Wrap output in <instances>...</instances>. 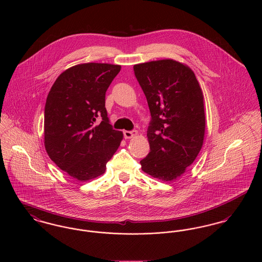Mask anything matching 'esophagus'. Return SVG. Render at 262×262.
<instances>
[{
	"label": "esophagus",
	"instance_id": "34e87169",
	"mask_svg": "<svg viewBox=\"0 0 262 262\" xmlns=\"http://www.w3.org/2000/svg\"><path fill=\"white\" fill-rule=\"evenodd\" d=\"M124 137L126 139H130L132 137H134L136 134H137V131L136 130H133V131H124Z\"/></svg>",
	"mask_w": 262,
	"mask_h": 262
}]
</instances>
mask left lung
<instances>
[{"label":"left lung","instance_id":"8db88e82","mask_svg":"<svg viewBox=\"0 0 262 262\" xmlns=\"http://www.w3.org/2000/svg\"><path fill=\"white\" fill-rule=\"evenodd\" d=\"M133 69L151 114L150 152L140 161L141 168L161 182L177 180L203 146L206 117L202 89L193 72L173 59L139 63Z\"/></svg>","mask_w":262,"mask_h":262}]
</instances>
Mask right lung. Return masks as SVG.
<instances>
[{
    "label": "right lung",
    "instance_id": "add662e5",
    "mask_svg": "<svg viewBox=\"0 0 262 262\" xmlns=\"http://www.w3.org/2000/svg\"><path fill=\"white\" fill-rule=\"evenodd\" d=\"M121 67L82 63L54 81L44 110V145L50 159L79 182L98 178L120 146L123 133L109 122L106 92ZM98 116L102 118L95 125Z\"/></svg>",
    "mask_w": 262,
    "mask_h": 262
}]
</instances>
